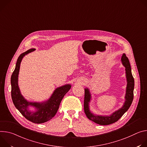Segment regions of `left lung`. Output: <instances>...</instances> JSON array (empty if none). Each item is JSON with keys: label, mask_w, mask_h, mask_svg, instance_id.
<instances>
[{"label": "left lung", "mask_w": 147, "mask_h": 147, "mask_svg": "<svg viewBox=\"0 0 147 147\" xmlns=\"http://www.w3.org/2000/svg\"><path fill=\"white\" fill-rule=\"evenodd\" d=\"M121 62L125 67V75L127 78V88L125 95V102L123 107L112 113L110 116H99L94 115L89 109V102L91 100V94L88 88L85 89L84 97V111L87 117L91 121L102 125H109L118 121L128 110L131 106L134 98V79L131 73V69L128 58L125 54L121 57Z\"/></svg>", "instance_id": "1"}]
</instances>
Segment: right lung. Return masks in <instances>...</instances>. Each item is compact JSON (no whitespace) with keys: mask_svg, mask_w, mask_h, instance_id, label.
Wrapping results in <instances>:
<instances>
[{"mask_svg":"<svg viewBox=\"0 0 147 147\" xmlns=\"http://www.w3.org/2000/svg\"><path fill=\"white\" fill-rule=\"evenodd\" d=\"M34 50V48L30 49L19 57L16 62V68L11 76V95L15 107L26 119L34 123L41 124L50 120L54 117L63 96L70 90L71 85L67 84L57 88L54 91L50 98L44 102H30L26 100L21 94L19 88V73L23 58ZM28 106L34 107L36 111L30 112L28 109Z\"/></svg>","mask_w":147,"mask_h":147,"instance_id":"1","label":"right lung"}]
</instances>
